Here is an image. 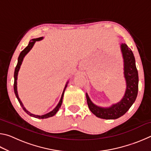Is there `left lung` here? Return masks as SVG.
I'll use <instances>...</instances> for the list:
<instances>
[{
    "instance_id": "8db88e82",
    "label": "left lung",
    "mask_w": 151,
    "mask_h": 151,
    "mask_svg": "<svg viewBox=\"0 0 151 151\" xmlns=\"http://www.w3.org/2000/svg\"><path fill=\"white\" fill-rule=\"evenodd\" d=\"M121 50L124 63V77L126 90L121 100L109 107H102L94 104L86 93L90 111L96 116L103 119H116L126 113L136 100L139 88V75L135 58L131 49L125 43L121 44Z\"/></svg>"
}]
</instances>
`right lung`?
Wrapping results in <instances>:
<instances>
[{"label":"right lung","mask_w":151,"mask_h":151,"mask_svg":"<svg viewBox=\"0 0 151 151\" xmlns=\"http://www.w3.org/2000/svg\"><path fill=\"white\" fill-rule=\"evenodd\" d=\"M43 39V37H39V38H37V39H33L32 40H30V42L29 43V45H28L27 47L24 48V49L20 53L19 55V57L18 58V63H17V65L16 68H15V70H14V93H15V95H16L17 98L18 99V101H19V103L20 104V106H22V109L24 110V111L26 112V113H27L29 115L31 116L32 117H35V118H37V119H47V118H49V117L51 116H53L55 115V114L57 113L58 112V110H59L60 107L61 106V104H62L63 103V96H64V93H65V89L66 88V86H67V84L68 83V81L66 82V85L65 88H64V90L63 92V94H62V96H61V98L60 99L59 102H58V103L57 106H56L55 108L52 110V111H51L50 112H48L47 114H42V115H37V114H34L31 113V112H30L29 111H27V109L25 108L23 104H22V101H20V99L19 96V94H18V91H17V78H18V74H19V71L20 70V66L22 65V61H23V59L25 56H26L28 52H29V51L32 49V48L33 47V46H34L35 43L37 42V41H39V40H41Z\"/></svg>","instance_id":"1"}]
</instances>
